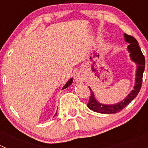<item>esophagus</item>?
<instances>
[{
    "instance_id": "obj_1",
    "label": "esophagus",
    "mask_w": 148,
    "mask_h": 148,
    "mask_svg": "<svg viewBox=\"0 0 148 148\" xmlns=\"http://www.w3.org/2000/svg\"><path fill=\"white\" fill-rule=\"evenodd\" d=\"M74 79H75L76 82H82L84 81V77L81 73H77L74 77Z\"/></svg>"
}]
</instances>
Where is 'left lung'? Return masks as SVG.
I'll list each match as a JSON object with an SVG mask.
<instances>
[{
	"mask_svg": "<svg viewBox=\"0 0 148 148\" xmlns=\"http://www.w3.org/2000/svg\"><path fill=\"white\" fill-rule=\"evenodd\" d=\"M124 36H125V41L130 44L127 46V50L130 52L131 60L135 62L138 66L136 70V74H135L136 77H135L134 89H132V92L123 100L119 103L114 104H104L99 103L97 100L95 95H94V92L89 86L91 92V95L89 97V102L87 104V107L92 111L102 113V114H114V113L119 112L136 97L141 89L143 72H144L145 66V56L142 53L138 41L133 36L127 35V34H124Z\"/></svg>",
	"mask_w": 148,
	"mask_h": 148,
	"instance_id": "1",
	"label": "left lung"
}]
</instances>
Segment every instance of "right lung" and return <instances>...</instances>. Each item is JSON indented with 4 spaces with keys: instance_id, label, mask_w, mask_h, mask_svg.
<instances>
[{
    "instance_id": "1",
    "label": "right lung",
    "mask_w": 148,
    "mask_h": 148,
    "mask_svg": "<svg viewBox=\"0 0 148 148\" xmlns=\"http://www.w3.org/2000/svg\"><path fill=\"white\" fill-rule=\"evenodd\" d=\"M72 82H73V79L71 78L69 80L68 82H67L66 83V84L64 85V87L62 88V89H66V88H67V87H68V86H69L70 85H71V84H72ZM56 114H57V113L56 112V114H55V115H56Z\"/></svg>"
}]
</instances>
